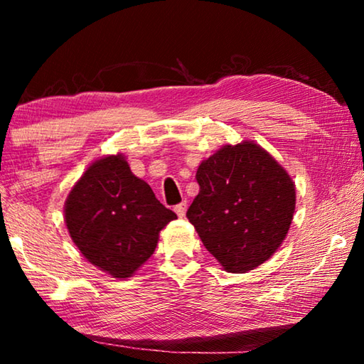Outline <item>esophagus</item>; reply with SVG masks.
Here are the masks:
<instances>
[{
    "mask_svg": "<svg viewBox=\"0 0 364 364\" xmlns=\"http://www.w3.org/2000/svg\"><path fill=\"white\" fill-rule=\"evenodd\" d=\"M186 208H188V204H186V202H181V204L175 205V212H176L178 217L183 218L184 215H186Z\"/></svg>",
    "mask_w": 364,
    "mask_h": 364,
    "instance_id": "obj_1",
    "label": "esophagus"
}]
</instances>
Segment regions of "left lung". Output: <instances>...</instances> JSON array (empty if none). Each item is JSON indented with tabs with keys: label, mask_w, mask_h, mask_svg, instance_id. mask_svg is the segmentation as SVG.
<instances>
[{
	"label": "left lung",
	"mask_w": 364,
	"mask_h": 364,
	"mask_svg": "<svg viewBox=\"0 0 364 364\" xmlns=\"http://www.w3.org/2000/svg\"><path fill=\"white\" fill-rule=\"evenodd\" d=\"M199 194L186 217L205 249L230 273L268 260L287 236L295 184L254 141L226 144L199 165Z\"/></svg>",
	"instance_id": "obj_1"
}]
</instances>
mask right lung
<instances>
[{
  "mask_svg": "<svg viewBox=\"0 0 364 364\" xmlns=\"http://www.w3.org/2000/svg\"><path fill=\"white\" fill-rule=\"evenodd\" d=\"M64 220L82 255L112 278L125 279L147 262L159 232L176 218L122 154L97 159L67 196Z\"/></svg>",
  "mask_w": 364,
  "mask_h": 364,
  "instance_id": "obj_1",
  "label": "right lung"
}]
</instances>
